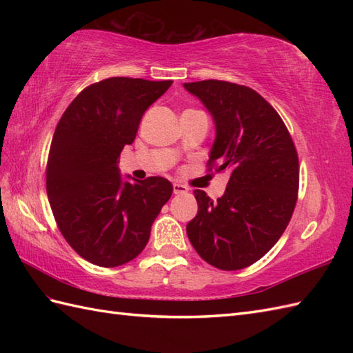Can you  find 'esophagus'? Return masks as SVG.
<instances>
[{"label": "esophagus", "instance_id": "34e87169", "mask_svg": "<svg viewBox=\"0 0 353 353\" xmlns=\"http://www.w3.org/2000/svg\"><path fill=\"white\" fill-rule=\"evenodd\" d=\"M172 192H174L176 196H182V194L188 192V186L181 185V183H174L172 185Z\"/></svg>", "mask_w": 353, "mask_h": 353}]
</instances>
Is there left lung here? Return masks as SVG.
<instances>
[{
	"mask_svg": "<svg viewBox=\"0 0 353 353\" xmlns=\"http://www.w3.org/2000/svg\"><path fill=\"white\" fill-rule=\"evenodd\" d=\"M214 117L208 171H230L224 196L196 190L199 212L186 224L194 249L226 272L259 261L287 229L299 192V156L287 125L264 97L224 80L185 83Z\"/></svg>",
	"mask_w": 353,
	"mask_h": 353,
	"instance_id": "8db88e82",
	"label": "left lung"
}]
</instances>
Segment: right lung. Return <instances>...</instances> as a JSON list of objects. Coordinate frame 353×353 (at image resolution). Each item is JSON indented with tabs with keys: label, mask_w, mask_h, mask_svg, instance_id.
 Instances as JSON below:
<instances>
[{
	"label": "right lung",
	"mask_w": 353,
	"mask_h": 353,
	"mask_svg": "<svg viewBox=\"0 0 353 353\" xmlns=\"http://www.w3.org/2000/svg\"><path fill=\"white\" fill-rule=\"evenodd\" d=\"M171 83L104 79L86 86L57 123L45 168L50 206L66 243L91 264L112 268L137 258L171 197L167 179L123 183L117 167L144 112Z\"/></svg>",
	"instance_id": "obj_1"
}]
</instances>
